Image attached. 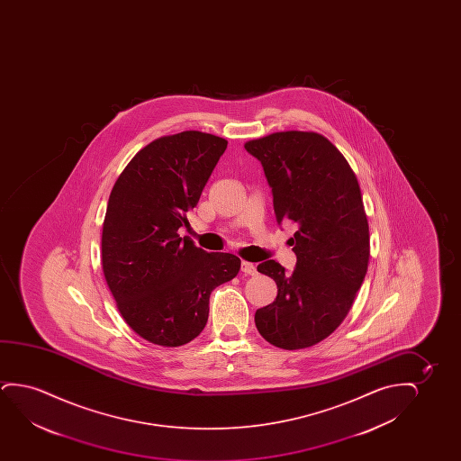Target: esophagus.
<instances>
[{"instance_id":"34e87169","label":"esophagus","mask_w":461,"mask_h":461,"mask_svg":"<svg viewBox=\"0 0 461 461\" xmlns=\"http://www.w3.org/2000/svg\"><path fill=\"white\" fill-rule=\"evenodd\" d=\"M240 271L244 272V274H247V276H255V274H257V267H255L253 263H249V261H242V263H240Z\"/></svg>"}]
</instances>
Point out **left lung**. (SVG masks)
Masks as SVG:
<instances>
[{
	"instance_id": "8db88e82",
	"label": "left lung",
	"mask_w": 461,
	"mask_h": 461,
	"mask_svg": "<svg viewBox=\"0 0 461 461\" xmlns=\"http://www.w3.org/2000/svg\"><path fill=\"white\" fill-rule=\"evenodd\" d=\"M244 148L263 165L278 223L297 227L293 272L276 259L257 267L277 297L257 310L255 324L274 347H313L347 318L366 278L370 234L357 177L321 133L276 132Z\"/></svg>"
}]
</instances>
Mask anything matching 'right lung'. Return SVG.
Listing matches in <instances>:
<instances>
[{
	"instance_id": "add662e5",
	"label": "right lung",
	"mask_w": 461,
	"mask_h": 461,
	"mask_svg": "<svg viewBox=\"0 0 461 461\" xmlns=\"http://www.w3.org/2000/svg\"><path fill=\"white\" fill-rule=\"evenodd\" d=\"M228 141L185 131L140 149L116 179L102 227V269L124 321L160 347L200 335L209 296L238 276L233 253L204 252L177 230L189 227Z\"/></svg>"
}]
</instances>
